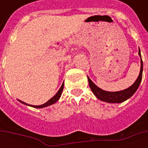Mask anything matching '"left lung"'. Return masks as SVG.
Returning <instances> with one entry per match:
<instances>
[{"label":"left lung","instance_id":"obj_1","mask_svg":"<svg viewBox=\"0 0 148 148\" xmlns=\"http://www.w3.org/2000/svg\"><path fill=\"white\" fill-rule=\"evenodd\" d=\"M139 55L141 58L140 50H139ZM142 75H143V61L141 58V67H140V75L136 81L135 82V83L126 90L118 91V92H108V91H105V90H101L100 88H98L89 77H88V81H89L90 89L98 99L109 103H121L128 98H130L131 97L136 93V91L138 89V87L141 82V80H142Z\"/></svg>","mask_w":148,"mask_h":148}]
</instances>
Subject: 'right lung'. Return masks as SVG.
<instances>
[{"instance_id":"right-lung-1","label":"right lung","mask_w":148,"mask_h":148,"mask_svg":"<svg viewBox=\"0 0 148 148\" xmlns=\"http://www.w3.org/2000/svg\"><path fill=\"white\" fill-rule=\"evenodd\" d=\"M63 87H64V84L62 83L61 88L59 89V90L57 92V93H56V94H55V96L53 97L52 98H51V99L49 100L48 101H47L45 104L41 105V106H32V107H34V108H43V107H47V106H51V105H52V104H54V103L56 102V101L59 99V97H60V96H61V94H62V90H63ZM21 102L24 103V104H26V103L23 102V101H21ZM26 105H27V104H26ZM28 106H29V105H28Z\"/></svg>"}]
</instances>
